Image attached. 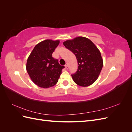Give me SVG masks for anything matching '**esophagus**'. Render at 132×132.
Wrapping results in <instances>:
<instances>
[{"mask_svg":"<svg viewBox=\"0 0 132 132\" xmlns=\"http://www.w3.org/2000/svg\"><path fill=\"white\" fill-rule=\"evenodd\" d=\"M65 68H66V69H68V68H69V67H68V64H67H67H66L65 65Z\"/></svg>","mask_w":132,"mask_h":132,"instance_id":"34e87169","label":"esophagus"}]
</instances>
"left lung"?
<instances>
[{"label": "left lung", "instance_id": "1", "mask_svg": "<svg viewBox=\"0 0 132 132\" xmlns=\"http://www.w3.org/2000/svg\"><path fill=\"white\" fill-rule=\"evenodd\" d=\"M63 45L75 54L78 68L71 75L77 85L86 87L95 82L101 73L103 59L97 47L89 38L78 37L63 42Z\"/></svg>", "mask_w": 132, "mask_h": 132}]
</instances>
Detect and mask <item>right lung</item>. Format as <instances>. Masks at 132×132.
I'll use <instances>...</instances> for the list:
<instances>
[{"label": "right lung", "mask_w": 132, "mask_h": 132, "mask_svg": "<svg viewBox=\"0 0 132 132\" xmlns=\"http://www.w3.org/2000/svg\"><path fill=\"white\" fill-rule=\"evenodd\" d=\"M59 43V40L46 39L36 45L28 57L26 70L32 81L39 87L48 88L55 85L64 68L52 57Z\"/></svg>", "instance_id": "obj_1"}]
</instances>
